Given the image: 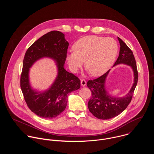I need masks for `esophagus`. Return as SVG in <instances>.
I'll list each match as a JSON object with an SVG mask.
<instances>
[{
  "label": "esophagus",
  "instance_id": "esophagus-1",
  "mask_svg": "<svg viewBox=\"0 0 154 154\" xmlns=\"http://www.w3.org/2000/svg\"><path fill=\"white\" fill-rule=\"evenodd\" d=\"M80 82H81V85H82V86H86V80H85V79H82V80H80Z\"/></svg>",
  "mask_w": 154,
  "mask_h": 154
}]
</instances>
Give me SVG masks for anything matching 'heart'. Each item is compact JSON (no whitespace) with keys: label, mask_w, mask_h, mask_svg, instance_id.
I'll return each instance as SVG.
<instances>
[{"label":"heart","mask_w":154,"mask_h":154,"mask_svg":"<svg viewBox=\"0 0 154 154\" xmlns=\"http://www.w3.org/2000/svg\"><path fill=\"white\" fill-rule=\"evenodd\" d=\"M72 48L74 52L66 57L71 71L77 72L85 61L86 69L94 77L103 75L111 68L118 51L115 39L95 35L80 38Z\"/></svg>","instance_id":"obj_1"}]
</instances>
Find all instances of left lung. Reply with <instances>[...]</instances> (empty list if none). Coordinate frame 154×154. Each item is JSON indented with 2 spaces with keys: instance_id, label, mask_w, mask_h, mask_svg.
<instances>
[{
  "instance_id": "1",
  "label": "left lung",
  "mask_w": 154,
  "mask_h": 154,
  "mask_svg": "<svg viewBox=\"0 0 154 154\" xmlns=\"http://www.w3.org/2000/svg\"><path fill=\"white\" fill-rule=\"evenodd\" d=\"M118 39L121 47L119 57L113 66L122 63L131 66L134 71V83L124 97H114L109 95L105 89V80L109 70L96 79L88 81L87 86L92 93L88 106L90 112L100 119H109L121 113L130 103L138 82V74L133 52L121 38L118 37Z\"/></svg>"
}]
</instances>
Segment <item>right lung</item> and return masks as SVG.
<instances>
[{"label": "right lung", "instance_id": "add662e5", "mask_svg": "<svg viewBox=\"0 0 154 154\" xmlns=\"http://www.w3.org/2000/svg\"><path fill=\"white\" fill-rule=\"evenodd\" d=\"M68 46L64 35L54 30L39 38L26 52L20 75V88L28 107L41 118L52 119L58 116L66 107L68 94L80 88V79L64 68ZM45 57L56 61L58 75L48 90L39 92L29 84V71L35 62Z\"/></svg>", "mask_w": 154, "mask_h": 154}]
</instances>
